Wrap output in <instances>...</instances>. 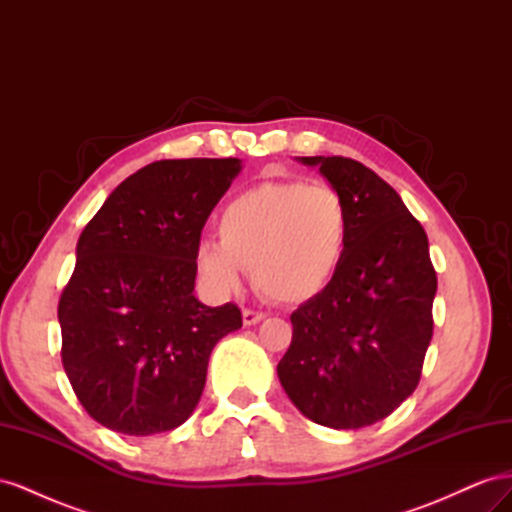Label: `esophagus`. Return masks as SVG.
I'll use <instances>...</instances> for the list:
<instances>
[{
	"instance_id": "1",
	"label": "esophagus",
	"mask_w": 512,
	"mask_h": 512,
	"mask_svg": "<svg viewBox=\"0 0 512 512\" xmlns=\"http://www.w3.org/2000/svg\"><path fill=\"white\" fill-rule=\"evenodd\" d=\"M265 312H256V309H243V324L245 327H252V324H258L260 320H265Z\"/></svg>"
}]
</instances>
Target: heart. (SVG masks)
Listing matches in <instances>:
<instances>
[{"mask_svg":"<svg viewBox=\"0 0 512 512\" xmlns=\"http://www.w3.org/2000/svg\"><path fill=\"white\" fill-rule=\"evenodd\" d=\"M350 211L331 185L265 181L222 209L218 243H200L196 262L220 292L241 284V269L275 303H307L327 290L348 252Z\"/></svg>","mask_w":512,"mask_h":512,"instance_id":"obj_1","label":"heart"}]
</instances>
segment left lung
I'll return each mask as SVG.
<instances>
[{"label":"left lung","mask_w":512,"mask_h":512,"mask_svg":"<svg viewBox=\"0 0 512 512\" xmlns=\"http://www.w3.org/2000/svg\"><path fill=\"white\" fill-rule=\"evenodd\" d=\"M301 162L344 196L350 239L333 284L292 312L277 376L314 423L359 429L389 416L421 380L438 277L421 222L374 170L342 156Z\"/></svg>","instance_id":"obj_1"}]
</instances>
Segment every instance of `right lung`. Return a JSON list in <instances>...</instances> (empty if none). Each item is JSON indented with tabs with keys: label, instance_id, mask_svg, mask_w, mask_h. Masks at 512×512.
<instances>
[{
	"label": "right lung",
	"instance_id": "add662e5",
	"mask_svg": "<svg viewBox=\"0 0 512 512\" xmlns=\"http://www.w3.org/2000/svg\"><path fill=\"white\" fill-rule=\"evenodd\" d=\"M239 170L237 158L153 162L81 232L57 307L61 363L100 425L151 436L188 421L213 346L241 329L235 303L192 294L200 232Z\"/></svg>",
	"mask_w": 512,
	"mask_h": 512
}]
</instances>
